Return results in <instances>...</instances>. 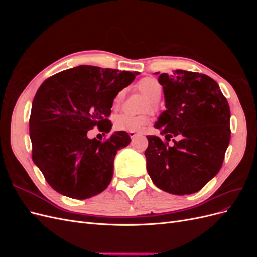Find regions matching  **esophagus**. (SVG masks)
Instances as JSON below:
<instances>
[{"label":"esophagus","instance_id":"34e87169","mask_svg":"<svg viewBox=\"0 0 257 257\" xmlns=\"http://www.w3.org/2000/svg\"><path fill=\"white\" fill-rule=\"evenodd\" d=\"M128 135H130V137H131L132 139H134L136 136L141 135V133H137V132H128Z\"/></svg>","mask_w":257,"mask_h":257}]
</instances>
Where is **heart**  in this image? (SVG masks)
Wrapping results in <instances>:
<instances>
[{
	"mask_svg": "<svg viewBox=\"0 0 257 257\" xmlns=\"http://www.w3.org/2000/svg\"><path fill=\"white\" fill-rule=\"evenodd\" d=\"M136 89L139 93L148 99V103L145 106L144 110H158V102L163 94V87L158 79L153 77H145L141 79L137 84ZM125 92L123 90L116 93L112 100V108L118 109L123 103ZM149 116L148 115H137L132 116L128 114H118L114 118L113 127L116 131H126V132H141L149 123Z\"/></svg>",
	"mask_w": 257,
	"mask_h": 257,
	"instance_id": "heart-1",
	"label": "heart"
}]
</instances>
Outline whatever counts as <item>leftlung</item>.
I'll list each match as a JSON object with an SVG mask.
<instances>
[{
  "label": "left lung",
  "mask_w": 257,
  "mask_h": 257,
  "mask_svg": "<svg viewBox=\"0 0 257 257\" xmlns=\"http://www.w3.org/2000/svg\"><path fill=\"white\" fill-rule=\"evenodd\" d=\"M166 110L148 135L147 169L159 189L175 195L196 193L219 173L230 141V110L227 99L212 78L205 74L176 69L159 77ZM178 139L173 146L168 142Z\"/></svg>",
  "instance_id": "obj_1"
}]
</instances>
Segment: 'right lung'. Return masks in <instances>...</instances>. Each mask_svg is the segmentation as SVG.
Returning <instances> with one entry per match:
<instances>
[{
	"mask_svg": "<svg viewBox=\"0 0 257 257\" xmlns=\"http://www.w3.org/2000/svg\"><path fill=\"white\" fill-rule=\"evenodd\" d=\"M138 74L80 65L38 88L30 115L32 159L54 191L87 199L110 183L114 157L131 143L130 135L119 131L100 142L87 134L95 126L103 135L111 130L113 97Z\"/></svg>",
	"mask_w": 257,
	"mask_h": 257,
	"instance_id": "1",
	"label": "right lung"
}]
</instances>
